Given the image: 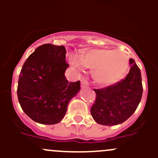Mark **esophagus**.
<instances>
[{
  "instance_id": "1",
  "label": "esophagus",
  "mask_w": 158,
  "mask_h": 158,
  "mask_svg": "<svg viewBox=\"0 0 158 158\" xmlns=\"http://www.w3.org/2000/svg\"><path fill=\"white\" fill-rule=\"evenodd\" d=\"M89 84L86 78L82 77V79H81V86H82V88H87V87H89Z\"/></svg>"
}]
</instances>
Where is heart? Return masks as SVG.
Instances as JSON below:
<instances>
[{
	"label": "heart",
	"mask_w": 158,
	"mask_h": 158,
	"mask_svg": "<svg viewBox=\"0 0 158 158\" xmlns=\"http://www.w3.org/2000/svg\"><path fill=\"white\" fill-rule=\"evenodd\" d=\"M70 63L79 70H82L85 66L94 70L95 81L102 85H109L120 80L126 73L129 58L126 53L120 50L91 49L82 55V60L72 57Z\"/></svg>",
	"instance_id": "heart-1"
}]
</instances>
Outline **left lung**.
<instances>
[{
	"mask_svg": "<svg viewBox=\"0 0 158 158\" xmlns=\"http://www.w3.org/2000/svg\"><path fill=\"white\" fill-rule=\"evenodd\" d=\"M130 71L120 82L106 88L94 89L96 98L91 114L98 124L119 125L129 118L138 108L143 93L140 69L130 59Z\"/></svg>",
	"mask_w": 158,
	"mask_h": 158,
	"instance_id": "left-lung-1",
	"label": "left lung"
}]
</instances>
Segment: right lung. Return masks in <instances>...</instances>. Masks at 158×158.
Masks as SVG:
<instances>
[{"label":"right lung","mask_w":158,"mask_h":158,"mask_svg":"<svg viewBox=\"0 0 158 158\" xmlns=\"http://www.w3.org/2000/svg\"><path fill=\"white\" fill-rule=\"evenodd\" d=\"M64 46L44 44L27 59L20 71L17 86L18 101L25 114L44 125L61 122L67 106L80 90V82H69L65 72Z\"/></svg>","instance_id":"right-lung-1"}]
</instances>
